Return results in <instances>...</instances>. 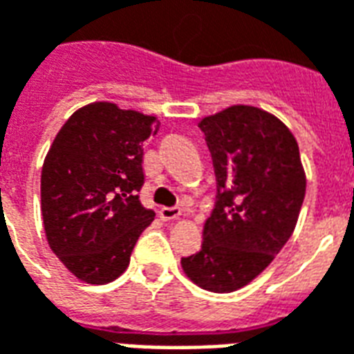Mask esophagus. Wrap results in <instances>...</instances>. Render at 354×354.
Returning <instances> with one entry per match:
<instances>
[{"label": "esophagus", "instance_id": "obj_1", "mask_svg": "<svg viewBox=\"0 0 354 354\" xmlns=\"http://www.w3.org/2000/svg\"><path fill=\"white\" fill-rule=\"evenodd\" d=\"M180 216H182V210H180L178 206H172V208H161V210H159V217H161L163 221H172V219H178Z\"/></svg>", "mask_w": 354, "mask_h": 354}]
</instances>
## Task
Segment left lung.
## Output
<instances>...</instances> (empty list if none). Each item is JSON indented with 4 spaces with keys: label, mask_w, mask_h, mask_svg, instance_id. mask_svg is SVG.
<instances>
[{
    "label": "left lung",
    "mask_w": 354,
    "mask_h": 354,
    "mask_svg": "<svg viewBox=\"0 0 354 354\" xmlns=\"http://www.w3.org/2000/svg\"><path fill=\"white\" fill-rule=\"evenodd\" d=\"M217 180L203 245L182 259L193 283L232 292L276 259L297 227L306 195L297 138L274 114L234 104L198 124Z\"/></svg>",
    "instance_id": "left-lung-1"
}]
</instances>
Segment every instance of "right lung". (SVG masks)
Masks as SVG:
<instances>
[{"label": "right lung", "mask_w": 354, "mask_h": 354, "mask_svg": "<svg viewBox=\"0 0 354 354\" xmlns=\"http://www.w3.org/2000/svg\"><path fill=\"white\" fill-rule=\"evenodd\" d=\"M159 122L97 101L64 124L44 157L41 214L50 250L80 281L103 285L129 266L156 212L144 208V140Z\"/></svg>", "instance_id": "obj_1"}]
</instances>
